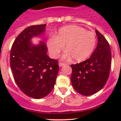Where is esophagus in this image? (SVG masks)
I'll return each instance as SVG.
<instances>
[{"instance_id":"1","label":"esophagus","mask_w":121,"mask_h":121,"mask_svg":"<svg viewBox=\"0 0 121 121\" xmlns=\"http://www.w3.org/2000/svg\"><path fill=\"white\" fill-rule=\"evenodd\" d=\"M66 64H67L66 63L62 62H59V65L60 67H62V66H64V65H65Z\"/></svg>"}]
</instances>
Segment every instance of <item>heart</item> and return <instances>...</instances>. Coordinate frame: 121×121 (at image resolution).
<instances>
[{"label": "heart", "instance_id": "heart-1", "mask_svg": "<svg viewBox=\"0 0 121 121\" xmlns=\"http://www.w3.org/2000/svg\"><path fill=\"white\" fill-rule=\"evenodd\" d=\"M96 44L95 33L86 31L76 25H70L60 28L55 37H51L47 41L50 54L57 57L64 49L65 45L67 53L64 57H73L75 61L81 62L89 57Z\"/></svg>", "mask_w": 121, "mask_h": 121}]
</instances>
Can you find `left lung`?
Segmentation results:
<instances>
[{"label":"left lung","mask_w":121,"mask_h":121,"mask_svg":"<svg viewBox=\"0 0 121 121\" xmlns=\"http://www.w3.org/2000/svg\"><path fill=\"white\" fill-rule=\"evenodd\" d=\"M97 47L89 59L79 64H72L71 81L77 92L84 96L94 95L103 88L110 71L112 53L104 36L96 30Z\"/></svg>","instance_id":"8db88e82"}]
</instances>
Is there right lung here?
<instances>
[{
	"label": "right lung",
	"mask_w": 121,
	"mask_h": 121,
	"mask_svg": "<svg viewBox=\"0 0 121 121\" xmlns=\"http://www.w3.org/2000/svg\"><path fill=\"white\" fill-rule=\"evenodd\" d=\"M46 25L26 28L16 38L10 52V66L15 82L28 96L40 99L54 88L59 71L58 60L47 54V47L41 42L33 45L30 39L45 31Z\"/></svg>",
	"instance_id": "right-lung-1"
}]
</instances>
